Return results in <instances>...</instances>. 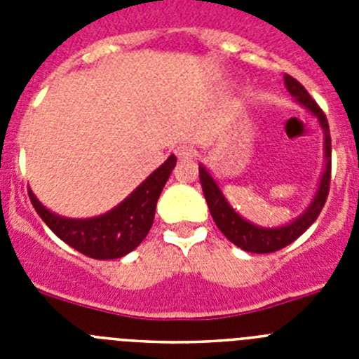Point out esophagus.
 <instances>
[{"label": "esophagus", "mask_w": 359, "mask_h": 359, "mask_svg": "<svg viewBox=\"0 0 359 359\" xmlns=\"http://www.w3.org/2000/svg\"><path fill=\"white\" fill-rule=\"evenodd\" d=\"M176 156L180 160H192V158H196V149L192 145H180L176 149Z\"/></svg>", "instance_id": "obj_1"}]
</instances>
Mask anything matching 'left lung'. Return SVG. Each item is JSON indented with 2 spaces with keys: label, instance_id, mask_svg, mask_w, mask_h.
Wrapping results in <instances>:
<instances>
[{
  "label": "left lung",
  "instance_id": "left-lung-1",
  "mask_svg": "<svg viewBox=\"0 0 359 359\" xmlns=\"http://www.w3.org/2000/svg\"><path fill=\"white\" fill-rule=\"evenodd\" d=\"M284 82H286V88L291 93V97H294V100L298 104H302L306 109H309L318 118L320 126L323 129V136H325V142H323V149H325V169H323L322 180H320L315 198H313L307 210L300 217L291 221L286 226H255L250 221L241 217L230 207V203L226 201V198L223 196V192L217 187L214 177L210 176V172L203 165H199V182H201L203 194H205V199H207L208 210H210L215 224H217L219 230L223 231V236L228 241H231L241 250L250 253H273L277 250H282L284 246H287V244H291L294 239H298L311 224L315 223L329 196V185H331V135H329L327 118H325V115H323V111L320 109L318 104L311 98L306 88L297 79H293L291 75H286Z\"/></svg>",
  "mask_w": 359,
  "mask_h": 359
}]
</instances>
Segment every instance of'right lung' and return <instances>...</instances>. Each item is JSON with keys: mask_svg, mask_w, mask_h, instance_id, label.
I'll use <instances>...</instances> for the list:
<instances>
[{"mask_svg": "<svg viewBox=\"0 0 359 359\" xmlns=\"http://www.w3.org/2000/svg\"><path fill=\"white\" fill-rule=\"evenodd\" d=\"M174 165L176 156L170 154L165 163L136 187L120 205L98 217H61L43 207L30 189L28 196L39 217L68 246L91 259H118L133 252L151 230L158 198Z\"/></svg>", "mask_w": 359, "mask_h": 359, "instance_id": "1", "label": "right lung"}]
</instances>
